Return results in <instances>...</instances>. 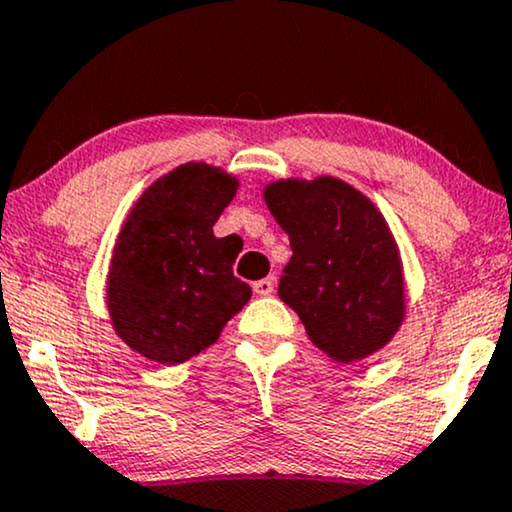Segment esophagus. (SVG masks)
<instances>
[{
	"mask_svg": "<svg viewBox=\"0 0 512 512\" xmlns=\"http://www.w3.org/2000/svg\"><path fill=\"white\" fill-rule=\"evenodd\" d=\"M252 291L257 295H272L274 293V279L272 276H267V279H260L252 283Z\"/></svg>",
	"mask_w": 512,
	"mask_h": 512,
	"instance_id": "1",
	"label": "esophagus"
}]
</instances>
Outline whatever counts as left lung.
Instances as JSON below:
<instances>
[{"mask_svg":"<svg viewBox=\"0 0 512 512\" xmlns=\"http://www.w3.org/2000/svg\"><path fill=\"white\" fill-rule=\"evenodd\" d=\"M264 200L293 250L279 298L298 312L310 341L338 362L386 346L405 300L396 240L379 209L331 176L272 183Z\"/></svg>","mask_w":512,"mask_h":512,"instance_id":"1","label":"left lung"}]
</instances>
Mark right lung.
<instances>
[{"label":"right lung","mask_w":512,"mask_h":512,"mask_svg":"<svg viewBox=\"0 0 512 512\" xmlns=\"http://www.w3.org/2000/svg\"><path fill=\"white\" fill-rule=\"evenodd\" d=\"M236 178L183 164L145 190L116 240L107 281L114 329L140 355L186 362L212 346L250 300L233 276L240 245L212 226L236 195Z\"/></svg>","instance_id":"1"}]
</instances>
